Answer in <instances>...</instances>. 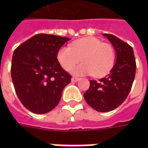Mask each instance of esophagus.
<instances>
[{"label":"esophagus","mask_w":148,"mask_h":148,"mask_svg":"<svg viewBox=\"0 0 148 148\" xmlns=\"http://www.w3.org/2000/svg\"><path fill=\"white\" fill-rule=\"evenodd\" d=\"M79 80H80V78H77V77H72L71 78V82H77Z\"/></svg>","instance_id":"esophagus-1"}]
</instances>
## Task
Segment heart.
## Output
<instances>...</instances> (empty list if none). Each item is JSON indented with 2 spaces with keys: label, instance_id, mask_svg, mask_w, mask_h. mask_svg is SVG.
I'll list each match as a JSON object with an SVG mask.
<instances>
[{
  "label": "heart",
  "instance_id": "b5f03b06",
  "mask_svg": "<svg viewBox=\"0 0 148 148\" xmlns=\"http://www.w3.org/2000/svg\"><path fill=\"white\" fill-rule=\"evenodd\" d=\"M58 61L66 71H71L80 59L83 63L73 69L77 76L92 74L99 77L106 75L114 64L115 53L110 44L96 38H86L72 43L71 48L62 47L58 52Z\"/></svg>",
  "mask_w": 148,
  "mask_h": 148
}]
</instances>
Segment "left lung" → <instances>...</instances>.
<instances>
[{"mask_svg":"<svg viewBox=\"0 0 148 148\" xmlns=\"http://www.w3.org/2000/svg\"><path fill=\"white\" fill-rule=\"evenodd\" d=\"M113 45L116 61L110 73L99 82L90 81L85 92L86 103L99 112H109L119 107L127 98L133 86L136 62L133 48L114 35L103 34Z\"/></svg>","mask_w":148,"mask_h":148,"instance_id":"left-lung-1","label":"left lung"}]
</instances>
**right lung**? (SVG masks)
<instances>
[{
	"instance_id": "right-lung-1",
	"label": "right lung",
	"mask_w": 148,
	"mask_h": 148,
	"mask_svg": "<svg viewBox=\"0 0 148 148\" xmlns=\"http://www.w3.org/2000/svg\"><path fill=\"white\" fill-rule=\"evenodd\" d=\"M70 38L40 34L33 36L14 50L11 78L22 105L34 114H43L59 103L62 92L71 82L57 55Z\"/></svg>"
}]
</instances>
